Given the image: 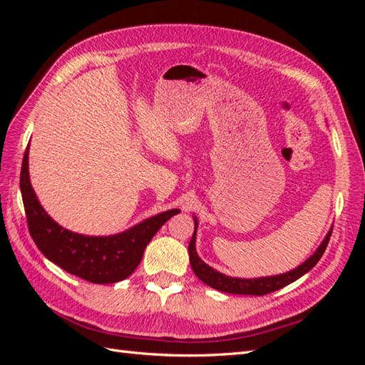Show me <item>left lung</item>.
Instances as JSON below:
<instances>
[{"instance_id":"obj_1","label":"left lung","mask_w":365,"mask_h":365,"mask_svg":"<svg viewBox=\"0 0 365 365\" xmlns=\"http://www.w3.org/2000/svg\"><path fill=\"white\" fill-rule=\"evenodd\" d=\"M195 220V231L193 236L190 239L189 244V256H190V264L192 269L196 274V277L205 284H208L210 288L222 291L227 294H240V295H264L274 292L277 289L284 288L286 284H289L295 282L297 279H300L302 275L311 271L318 260L322 259V256L326 251V247L329 244L330 235H332V228L327 231L326 237L323 239L322 244L317 248V251L312 254L311 257L304 260L302 264H298L297 268L283 272L279 275H268V277H257V279H239V277H230V275H225L222 272L216 271L215 268L208 267V264L197 256L196 252V228H197V219L193 216Z\"/></svg>"}]
</instances>
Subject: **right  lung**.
Returning a JSON list of instances; mask_svg holds the SVG:
<instances>
[{
    "mask_svg": "<svg viewBox=\"0 0 365 365\" xmlns=\"http://www.w3.org/2000/svg\"><path fill=\"white\" fill-rule=\"evenodd\" d=\"M30 236L39 251L63 271L86 282L106 284L125 280L135 271L143 254L157 231L180 213L168 210L148 217L123 233L113 236H85L61 227L43 210L30 184L29 146L19 178Z\"/></svg>",
    "mask_w": 365,
    "mask_h": 365,
    "instance_id": "right-lung-1",
    "label": "right lung"
}]
</instances>
